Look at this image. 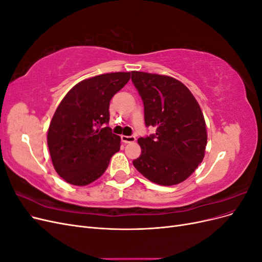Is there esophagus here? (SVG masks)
Returning a JSON list of instances; mask_svg holds the SVG:
<instances>
[{
    "instance_id": "esophagus-1",
    "label": "esophagus",
    "mask_w": 262,
    "mask_h": 262,
    "mask_svg": "<svg viewBox=\"0 0 262 262\" xmlns=\"http://www.w3.org/2000/svg\"><path fill=\"white\" fill-rule=\"evenodd\" d=\"M136 137L133 136H121V141L123 143H132V142H136Z\"/></svg>"
}]
</instances>
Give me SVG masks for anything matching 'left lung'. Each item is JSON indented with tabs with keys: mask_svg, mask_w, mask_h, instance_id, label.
I'll list each match as a JSON object with an SVG mask.
<instances>
[{
	"mask_svg": "<svg viewBox=\"0 0 262 262\" xmlns=\"http://www.w3.org/2000/svg\"><path fill=\"white\" fill-rule=\"evenodd\" d=\"M131 80L144 105L146 126L155 134L138 140L133 165L162 186L178 185L202 162L208 134L202 110L186 85L170 76L132 71Z\"/></svg>",
	"mask_w": 262,
	"mask_h": 262,
	"instance_id": "1",
	"label": "left lung"
}]
</instances>
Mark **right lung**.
Masks as SVG:
<instances>
[{"instance_id":"add662e5","label":"right lung","mask_w":262,"mask_h":262,"mask_svg":"<svg viewBox=\"0 0 262 262\" xmlns=\"http://www.w3.org/2000/svg\"><path fill=\"white\" fill-rule=\"evenodd\" d=\"M130 72L87 78L69 91L48 129V147L58 175L74 186H86L107 169L120 149V137L109 126V105L129 82Z\"/></svg>"}]
</instances>
